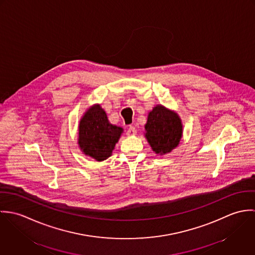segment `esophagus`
<instances>
[{
    "instance_id": "1",
    "label": "esophagus",
    "mask_w": 255,
    "mask_h": 255,
    "mask_svg": "<svg viewBox=\"0 0 255 255\" xmlns=\"http://www.w3.org/2000/svg\"><path fill=\"white\" fill-rule=\"evenodd\" d=\"M127 134L128 135H134V134H136V129H135V128L134 127H129L128 128V129L127 130Z\"/></svg>"
}]
</instances>
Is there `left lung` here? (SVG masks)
I'll use <instances>...</instances> for the list:
<instances>
[{"instance_id": "obj_1", "label": "left lung", "mask_w": 255, "mask_h": 255, "mask_svg": "<svg viewBox=\"0 0 255 255\" xmlns=\"http://www.w3.org/2000/svg\"><path fill=\"white\" fill-rule=\"evenodd\" d=\"M145 131L152 150L164 155L179 145L182 135V120L174 111L157 105L148 114Z\"/></svg>"}]
</instances>
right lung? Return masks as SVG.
Returning a JSON list of instances; mask_svg holds the SVG:
<instances>
[{"instance_id": "obj_1", "label": "right lung", "mask_w": 255, "mask_h": 255, "mask_svg": "<svg viewBox=\"0 0 255 255\" xmlns=\"http://www.w3.org/2000/svg\"><path fill=\"white\" fill-rule=\"evenodd\" d=\"M122 133L123 128L110 124L101 106L94 105L85 112L79 122L78 145L85 155L100 162L112 155Z\"/></svg>"}]
</instances>
